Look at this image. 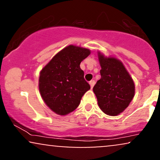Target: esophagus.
Masks as SVG:
<instances>
[{
  "label": "esophagus",
  "instance_id": "1",
  "mask_svg": "<svg viewBox=\"0 0 160 160\" xmlns=\"http://www.w3.org/2000/svg\"><path fill=\"white\" fill-rule=\"evenodd\" d=\"M89 85H90L91 88H92L93 86H94V85H95V80H91V81H89Z\"/></svg>",
  "mask_w": 160,
  "mask_h": 160
}]
</instances>
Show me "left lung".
<instances>
[{
  "label": "left lung",
  "mask_w": 160,
  "mask_h": 160,
  "mask_svg": "<svg viewBox=\"0 0 160 160\" xmlns=\"http://www.w3.org/2000/svg\"><path fill=\"white\" fill-rule=\"evenodd\" d=\"M101 79L93 87L100 109L106 114L117 116L129 105L135 95V83L120 60L98 52Z\"/></svg>",
  "instance_id": "1"
}]
</instances>
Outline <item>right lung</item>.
I'll return each mask as SVG.
<instances>
[{
    "label": "right lung",
    "mask_w": 160,
    "mask_h": 160,
    "mask_svg": "<svg viewBox=\"0 0 160 160\" xmlns=\"http://www.w3.org/2000/svg\"><path fill=\"white\" fill-rule=\"evenodd\" d=\"M90 53L89 49L69 45L55 55L40 71V94L56 114L65 116L74 111L82 95L90 89L80 67V62Z\"/></svg>",
    "instance_id": "add662e5"
}]
</instances>
